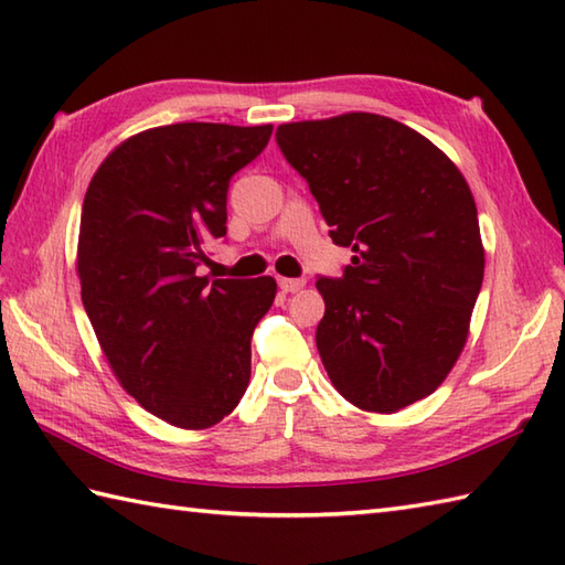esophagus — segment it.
Returning a JSON list of instances; mask_svg holds the SVG:
<instances>
[{
  "label": "esophagus",
  "instance_id": "obj_1",
  "mask_svg": "<svg viewBox=\"0 0 565 565\" xmlns=\"http://www.w3.org/2000/svg\"><path fill=\"white\" fill-rule=\"evenodd\" d=\"M279 286H281L284 294H296V291L303 289L306 281L303 279H279Z\"/></svg>",
  "mask_w": 565,
  "mask_h": 565
}]
</instances>
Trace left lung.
Listing matches in <instances>:
<instances>
[{"label": "left lung", "instance_id": "left-lung-1", "mask_svg": "<svg viewBox=\"0 0 565 565\" xmlns=\"http://www.w3.org/2000/svg\"><path fill=\"white\" fill-rule=\"evenodd\" d=\"M316 196L340 279L318 276L316 342L332 386L369 413L425 398L459 359L483 284L478 211L437 146L393 118L344 114L276 128Z\"/></svg>", "mask_w": 565, "mask_h": 565}]
</instances>
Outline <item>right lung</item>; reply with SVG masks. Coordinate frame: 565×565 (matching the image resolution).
<instances>
[{
  "label": "right lung",
  "mask_w": 565,
  "mask_h": 565,
  "mask_svg": "<svg viewBox=\"0 0 565 565\" xmlns=\"http://www.w3.org/2000/svg\"><path fill=\"white\" fill-rule=\"evenodd\" d=\"M271 126L172 124L121 142L82 203V303L116 379L148 413L203 429L249 383L252 332L276 281L209 279L225 237L227 186L267 148Z\"/></svg>",
  "instance_id": "1"
}]
</instances>
